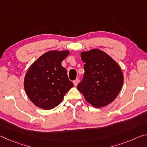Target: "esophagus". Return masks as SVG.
Masks as SVG:
<instances>
[{
    "label": "esophagus",
    "mask_w": 147,
    "mask_h": 147,
    "mask_svg": "<svg viewBox=\"0 0 147 147\" xmlns=\"http://www.w3.org/2000/svg\"><path fill=\"white\" fill-rule=\"evenodd\" d=\"M78 82H79V79L78 78H76L75 80L73 81V84H74V85L75 86H76L78 85Z\"/></svg>",
    "instance_id": "34e87169"
}]
</instances>
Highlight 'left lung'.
Wrapping results in <instances>:
<instances>
[{
    "label": "left lung",
    "instance_id": "obj_1",
    "mask_svg": "<svg viewBox=\"0 0 147 147\" xmlns=\"http://www.w3.org/2000/svg\"><path fill=\"white\" fill-rule=\"evenodd\" d=\"M85 63L83 79L77 86L85 99L99 108L112 103L122 89L124 76L119 65L98 49L81 53Z\"/></svg>",
    "mask_w": 147,
    "mask_h": 147
}]
</instances>
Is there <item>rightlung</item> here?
Segmentation results:
<instances>
[{
    "mask_svg": "<svg viewBox=\"0 0 147 147\" xmlns=\"http://www.w3.org/2000/svg\"><path fill=\"white\" fill-rule=\"evenodd\" d=\"M68 50L49 51L33 63L25 76L24 88L36 106L45 110L57 107L73 87L61 62Z\"/></svg>",
    "mask_w": 147,
    "mask_h": 147,
    "instance_id": "add662e5",
    "label": "right lung"
}]
</instances>
